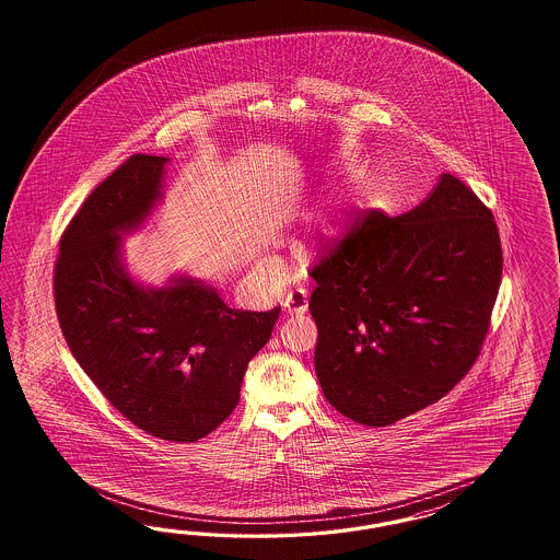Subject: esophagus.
I'll use <instances>...</instances> for the list:
<instances>
[{"instance_id": "34e87169", "label": "esophagus", "mask_w": 560, "mask_h": 560, "mask_svg": "<svg viewBox=\"0 0 560 560\" xmlns=\"http://www.w3.org/2000/svg\"><path fill=\"white\" fill-rule=\"evenodd\" d=\"M283 307H285V312L288 314H305L307 312V293H305L304 289H295V291H291L288 293V298H285V302H283Z\"/></svg>"}]
</instances>
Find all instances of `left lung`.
Returning <instances> with one entry per match:
<instances>
[{
    "label": "left lung",
    "mask_w": 560,
    "mask_h": 560,
    "mask_svg": "<svg viewBox=\"0 0 560 560\" xmlns=\"http://www.w3.org/2000/svg\"><path fill=\"white\" fill-rule=\"evenodd\" d=\"M501 272L492 211L452 174L398 218L365 211L310 267L326 400L368 427L435 405L480 355Z\"/></svg>",
    "instance_id": "obj_1"
}]
</instances>
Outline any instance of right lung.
<instances>
[{
  "instance_id": "obj_1",
  "label": "right lung",
  "mask_w": 560,
  "mask_h": 560,
  "mask_svg": "<svg viewBox=\"0 0 560 560\" xmlns=\"http://www.w3.org/2000/svg\"><path fill=\"white\" fill-rule=\"evenodd\" d=\"M166 162L133 153L85 197L59 240L52 298L69 351L102 396L153 438L192 443L236 408L279 307L237 312L201 281L143 289L122 271L117 232L145 220Z\"/></svg>"
}]
</instances>
